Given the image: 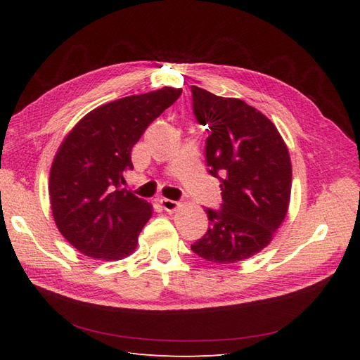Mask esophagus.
<instances>
[{
  "mask_svg": "<svg viewBox=\"0 0 360 360\" xmlns=\"http://www.w3.org/2000/svg\"><path fill=\"white\" fill-rule=\"evenodd\" d=\"M159 202L163 207V210H167V212H176L179 207H180V202L168 200V198H160Z\"/></svg>",
  "mask_w": 360,
  "mask_h": 360,
  "instance_id": "1",
  "label": "esophagus"
}]
</instances>
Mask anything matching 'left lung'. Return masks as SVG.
Instances as JSON below:
<instances>
[{"instance_id":"left-lung-1","label":"left lung","mask_w":360,"mask_h":360,"mask_svg":"<svg viewBox=\"0 0 360 360\" xmlns=\"http://www.w3.org/2000/svg\"><path fill=\"white\" fill-rule=\"evenodd\" d=\"M205 141L209 172L221 180L219 210L205 209L210 226L191 249L219 264L246 259L264 249L284 222L291 193V160L270 120L240 99L191 86Z\"/></svg>"}]
</instances>
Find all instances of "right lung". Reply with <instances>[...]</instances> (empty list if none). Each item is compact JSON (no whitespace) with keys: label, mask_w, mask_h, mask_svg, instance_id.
Wrapping results in <instances>:
<instances>
[{"label":"right lung","mask_w":360,"mask_h":360,"mask_svg":"<svg viewBox=\"0 0 360 360\" xmlns=\"http://www.w3.org/2000/svg\"><path fill=\"white\" fill-rule=\"evenodd\" d=\"M180 94L163 86L102 105L64 138L51 167V209L60 233L84 255L112 261L136 249L153 207L123 188L134 169L130 153Z\"/></svg>","instance_id":"1"}]
</instances>
